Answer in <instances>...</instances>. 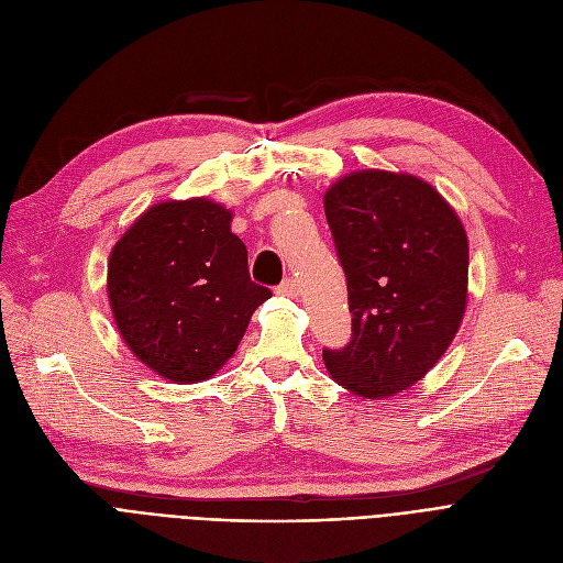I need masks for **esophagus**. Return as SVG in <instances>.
<instances>
[{"instance_id": "34e87169", "label": "esophagus", "mask_w": 563, "mask_h": 563, "mask_svg": "<svg viewBox=\"0 0 563 563\" xmlns=\"http://www.w3.org/2000/svg\"><path fill=\"white\" fill-rule=\"evenodd\" d=\"M276 294H283V297H297V294H299V283H297V278H285V280L276 287Z\"/></svg>"}]
</instances>
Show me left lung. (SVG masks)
<instances>
[{
    "label": "left lung",
    "mask_w": 563,
    "mask_h": 563,
    "mask_svg": "<svg viewBox=\"0 0 563 563\" xmlns=\"http://www.w3.org/2000/svg\"><path fill=\"white\" fill-rule=\"evenodd\" d=\"M346 276L351 340L329 374L367 399L406 390L448 351L465 312L467 236L431 185L388 170L342 177L323 198Z\"/></svg>",
    "instance_id": "left-lung-1"
}]
</instances>
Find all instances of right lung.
I'll list each match as a JSON object with an SVG mask.
<instances>
[{
	"instance_id": "add662e5",
	"label": "right lung",
	"mask_w": 563,
	"mask_h": 563,
	"mask_svg": "<svg viewBox=\"0 0 563 563\" xmlns=\"http://www.w3.org/2000/svg\"><path fill=\"white\" fill-rule=\"evenodd\" d=\"M232 214L207 200L151 207L109 257V303L134 356L175 383L210 378L272 297L251 280Z\"/></svg>"
}]
</instances>
